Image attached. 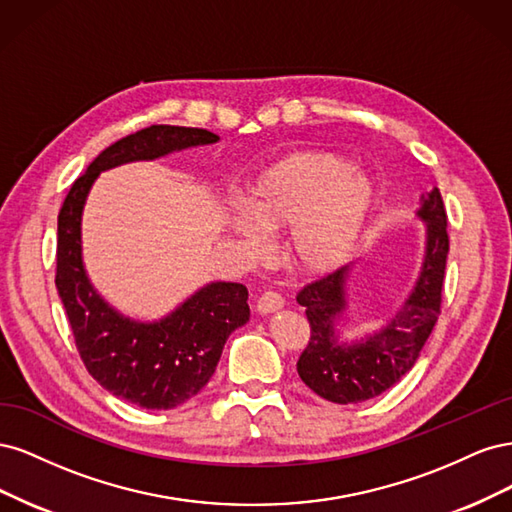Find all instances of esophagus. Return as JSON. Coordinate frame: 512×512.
I'll return each mask as SVG.
<instances>
[{"label": "esophagus", "instance_id": "34e87169", "mask_svg": "<svg viewBox=\"0 0 512 512\" xmlns=\"http://www.w3.org/2000/svg\"><path fill=\"white\" fill-rule=\"evenodd\" d=\"M282 307H284V299H282L277 292H265V294H260L258 301H256V312L262 314V316L273 314V312H280Z\"/></svg>", "mask_w": 512, "mask_h": 512}]
</instances>
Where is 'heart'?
I'll return each instance as SVG.
<instances>
[{
    "label": "heart",
    "instance_id": "heart-1",
    "mask_svg": "<svg viewBox=\"0 0 512 512\" xmlns=\"http://www.w3.org/2000/svg\"><path fill=\"white\" fill-rule=\"evenodd\" d=\"M376 207V185L329 151H292L252 181L245 213L226 226L250 254L265 250L262 230L290 228L288 254L307 273H329L354 252Z\"/></svg>",
    "mask_w": 512,
    "mask_h": 512
}]
</instances>
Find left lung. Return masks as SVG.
Returning a JSON list of instances; mask_svg holds the SVG:
<instances>
[{
	"label": "left lung",
	"mask_w": 512,
	"mask_h": 512,
	"mask_svg": "<svg viewBox=\"0 0 512 512\" xmlns=\"http://www.w3.org/2000/svg\"><path fill=\"white\" fill-rule=\"evenodd\" d=\"M416 218L425 224L421 269L404 305L378 331L348 339L339 329L350 305V265L297 294L309 322V344L297 371L322 399L342 406L374 399L404 378L421 356L438 322L448 256L446 211L438 188L418 198Z\"/></svg>",
	"instance_id": "1"
}]
</instances>
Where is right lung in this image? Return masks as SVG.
Segmentation results:
<instances>
[{
    "label": "right lung",
    "instance_id": "right-lung-1",
    "mask_svg": "<svg viewBox=\"0 0 512 512\" xmlns=\"http://www.w3.org/2000/svg\"><path fill=\"white\" fill-rule=\"evenodd\" d=\"M203 128L149 126L106 147L72 183L57 218L55 286L87 371L119 399L145 410H170L211 380L228 335L250 320L247 288L200 286L160 320L121 314L91 284L83 262V209L104 170L153 162L175 151L218 143Z\"/></svg>",
    "mask_w": 512,
    "mask_h": 512
}]
</instances>
